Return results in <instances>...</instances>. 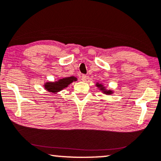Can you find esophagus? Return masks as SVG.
Here are the masks:
<instances>
[{
	"label": "esophagus",
	"instance_id": "esophagus-1",
	"mask_svg": "<svg viewBox=\"0 0 161 161\" xmlns=\"http://www.w3.org/2000/svg\"><path fill=\"white\" fill-rule=\"evenodd\" d=\"M81 79H82V80H83V81H86L87 75H82V76H81Z\"/></svg>",
	"mask_w": 161,
	"mask_h": 161
}]
</instances>
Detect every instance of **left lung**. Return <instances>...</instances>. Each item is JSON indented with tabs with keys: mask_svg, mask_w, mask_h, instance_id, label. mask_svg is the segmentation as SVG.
Listing matches in <instances>:
<instances>
[{
	"mask_svg": "<svg viewBox=\"0 0 161 161\" xmlns=\"http://www.w3.org/2000/svg\"><path fill=\"white\" fill-rule=\"evenodd\" d=\"M97 86L99 87V88H100V90H102L103 92L105 93V94H112L111 91H106V90H105V88H104L103 87V86H102L101 84H97Z\"/></svg>",
	"mask_w": 161,
	"mask_h": 161,
	"instance_id": "obj_1",
	"label": "left lung"
}]
</instances>
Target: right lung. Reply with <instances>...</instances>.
I'll return each instance as SVG.
<instances>
[{
    "instance_id": "right-lung-1",
    "label": "right lung",
    "mask_w": 161,
    "mask_h": 161,
    "mask_svg": "<svg viewBox=\"0 0 161 161\" xmlns=\"http://www.w3.org/2000/svg\"><path fill=\"white\" fill-rule=\"evenodd\" d=\"M73 81H76V78L74 76L67 77L62 79H59L58 82H47L45 84V88L50 92H58L61 91L62 89L69 86Z\"/></svg>"
}]
</instances>
